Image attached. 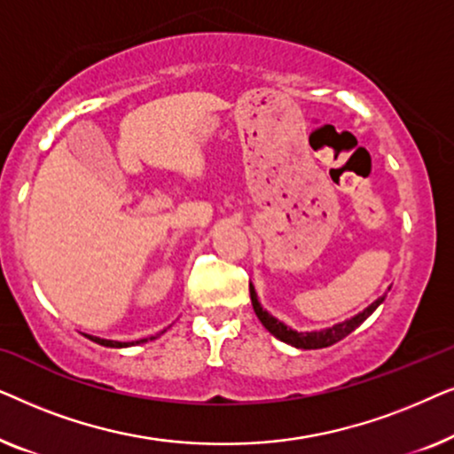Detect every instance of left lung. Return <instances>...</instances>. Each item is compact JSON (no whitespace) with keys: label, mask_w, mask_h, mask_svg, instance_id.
<instances>
[{"label":"left lung","mask_w":454,"mask_h":454,"mask_svg":"<svg viewBox=\"0 0 454 454\" xmlns=\"http://www.w3.org/2000/svg\"><path fill=\"white\" fill-rule=\"evenodd\" d=\"M250 300H252L254 312H256L258 320L262 322V326L266 328V331H269L270 334H275L278 340H283V343H287V345H294V347H297V349H322V347H331L334 343H339L340 339H345L347 334L356 331V328L362 325V322L368 318V316L374 312L378 306H380V303L384 301V295L378 297L374 303H370L364 312L356 314L353 318L339 322V325H334V326H328V328H325V331H312V333H297L291 326L283 325V322L275 318L272 314L266 312V309L260 306L256 289H254L252 283H250Z\"/></svg>","instance_id":"1"}]
</instances>
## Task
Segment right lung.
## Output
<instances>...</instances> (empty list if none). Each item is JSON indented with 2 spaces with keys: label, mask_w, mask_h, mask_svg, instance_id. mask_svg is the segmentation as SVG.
I'll return each mask as SVG.
<instances>
[{
  "label": "right lung",
  "mask_w": 454,
  "mask_h": 454,
  "mask_svg": "<svg viewBox=\"0 0 454 454\" xmlns=\"http://www.w3.org/2000/svg\"><path fill=\"white\" fill-rule=\"evenodd\" d=\"M165 333V331H163ZM86 337H89L90 340H95V343H98V345H103V347H117V349H120V347H129V345H138V343H146L148 339H140V340H132V343H121V340H109V339H101V337H92V334H86ZM153 339H157V337H151V340Z\"/></svg>",
  "instance_id": "right-lung-1"
}]
</instances>
